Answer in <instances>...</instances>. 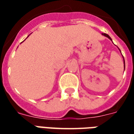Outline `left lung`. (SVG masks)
I'll return each instance as SVG.
<instances>
[{"mask_svg":"<svg viewBox=\"0 0 134 134\" xmlns=\"http://www.w3.org/2000/svg\"><path fill=\"white\" fill-rule=\"evenodd\" d=\"M102 35H103V36H106V37H108V38H109L110 40H111V41H112L111 38H110V37L107 34H102ZM119 50H120V49H119ZM120 52H121V50H120ZM123 58H124V57H123ZM124 70H125V60H124Z\"/></svg>","mask_w":134,"mask_h":134,"instance_id":"obj_1","label":"left lung"}]
</instances>
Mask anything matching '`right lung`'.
<instances>
[{
	"label": "right lung",
	"mask_w": 134,
	"mask_h": 134,
	"mask_svg": "<svg viewBox=\"0 0 134 134\" xmlns=\"http://www.w3.org/2000/svg\"><path fill=\"white\" fill-rule=\"evenodd\" d=\"M28 37H29V36H28Z\"/></svg>",
	"instance_id": "1"
}]
</instances>
